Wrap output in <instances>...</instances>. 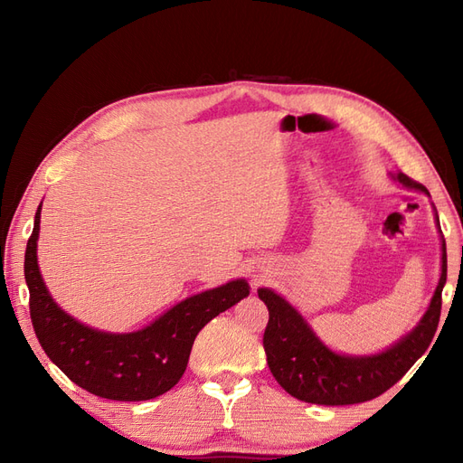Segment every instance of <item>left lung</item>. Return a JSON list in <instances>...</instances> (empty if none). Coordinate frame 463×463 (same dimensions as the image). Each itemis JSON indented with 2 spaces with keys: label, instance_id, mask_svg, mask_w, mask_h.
<instances>
[{
  "label": "left lung",
  "instance_id": "1",
  "mask_svg": "<svg viewBox=\"0 0 463 463\" xmlns=\"http://www.w3.org/2000/svg\"><path fill=\"white\" fill-rule=\"evenodd\" d=\"M398 181L403 187L429 194L427 187L408 175L398 174ZM444 284L446 243L442 237V274L425 317L396 345L371 357H345L330 352L286 299L270 289H259V298L269 309L262 345L270 373L288 394L307 403L349 405L384 394L430 345L440 320Z\"/></svg>",
  "mask_w": 463,
  "mask_h": 463
}]
</instances>
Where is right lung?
Returning <instances> with one entry per match:
<instances>
[{"label": "right lung", "instance_id": "1", "mask_svg": "<svg viewBox=\"0 0 463 463\" xmlns=\"http://www.w3.org/2000/svg\"><path fill=\"white\" fill-rule=\"evenodd\" d=\"M40 206L24 253V279L31 291L34 334L55 365L94 396L118 402L162 396L184 376L193 342L206 322L249 296L245 279H233L181 301L138 332L92 330L65 315L42 282L36 262Z\"/></svg>", "mask_w": 463, "mask_h": 463}]
</instances>
